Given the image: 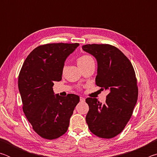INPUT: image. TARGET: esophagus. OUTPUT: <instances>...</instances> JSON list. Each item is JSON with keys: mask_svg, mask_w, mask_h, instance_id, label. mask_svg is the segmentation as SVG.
<instances>
[{"mask_svg": "<svg viewBox=\"0 0 157 157\" xmlns=\"http://www.w3.org/2000/svg\"><path fill=\"white\" fill-rule=\"evenodd\" d=\"M79 100H80V101H81L82 102H84V101H85V98H83V97H80V98H79Z\"/></svg>", "mask_w": 157, "mask_h": 157, "instance_id": "34e87169", "label": "esophagus"}]
</instances>
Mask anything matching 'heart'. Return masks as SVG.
<instances>
[{
    "mask_svg": "<svg viewBox=\"0 0 157 157\" xmlns=\"http://www.w3.org/2000/svg\"><path fill=\"white\" fill-rule=\"evenodd\" d=\"M94 62V59L91 57L89 56V55H82L80 57H79L78 59H77V63H78V64L79 66H82L83 65L85 64H87V63H89V62Z\"/></svg>",
    "mask_w": 157,
    "mask_h": 157,
    "instance_id": "heart-1",
    "label": "heart"
}]
</instances>
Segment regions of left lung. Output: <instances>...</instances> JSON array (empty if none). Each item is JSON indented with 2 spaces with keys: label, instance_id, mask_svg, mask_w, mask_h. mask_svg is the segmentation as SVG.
Returning <instances> with one entry per match:
<instances>
[{
  "label": "left lung",
  "instance_id": "left-lung-1",
  "mask_svg": "<svg viewBox=\"0 0 157 157\" xmlns=\"http://www.w3.org/2000/svg\"><path fill=\"white\" fill-rule=\"evenodd\" d=\"M82 49L95 57V84L107 90L106 103L88 98L86 121L95 136L111 139L123 131L132 115L138 99L137 79L132 63L116 47L109 44H86Z\"/></svg>",
  "mask_w": 157,
  "mask_h": 157
}]
</instances>
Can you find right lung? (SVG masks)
I'll return each mask as SVG.
<instances>
[{
  "label": "right lung",
  "instance_id": "add662e5",
  "mask_svg": "<svg viewBox=\"0 0 157 157\" xmlns=\"http://www.w3.org/2000/svg\"><path fill=\"white\" fill-rule=\"evenodd\" d=\"M79 44H48L36 47L26 58L18 75L23 110L37 134L52 140L64 134L79 97L54 94L53 82L62 79L66 58Z\"/></svg>",
  "mask_w": 157,
  "mask_h": 157
}]
</instances>
